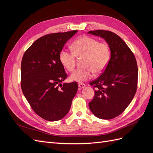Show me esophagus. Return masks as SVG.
I'll list each match as a JSON object with an SVG mask.
<instances>
[{
	"instance_id": "esophagus-1",
	"label": "esophagus",
	"mask_w": 153,
	"mask_h": 153,
	"mask_svg": "<svg viewBox=\"0 0 153 153\" xmlns=\"http://www.w3.org/2000/svg\"><path fill=\"white\" fill-rule=\"evenodd\" d=\"M78 87H79V88L80 89H84V88L85 87V85L84 84H78Z\"/></svg>"
}]
</instances>
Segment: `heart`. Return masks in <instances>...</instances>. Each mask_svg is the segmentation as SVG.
Returning a JSON list of instances; mask_svg holds the SVG:
<instances>
[{
	"label": "heart",
	"instance_id": "heart-1",
	"mask_svg": "<svg viewBox=\"0 0 153 153\" xmlns=\"http://www.w3.org/2000/svg\"><path fill=\"white\" fill-rule=\"evenodd\" d=\"M73 52L62 49L59 53V61L64 68L69 71L75 67L76 57H84L82 66L70 76L71 81L84 82L93 76L94 72H103L110 60L111 52L108 45L100 43L98 39L89 36H82L77 39L72 45Z\"/></svg>",
	"mask_w": 153,
	"mask_h": 153
}]
</instances>
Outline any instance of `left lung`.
Returning <instances> with one entry per match:
<instances>
[{
	"instance_id": "1",
	"label": "left lung",
	"mask_w": 153,
	"mask_h": 153,
	"mask_svg": "<svg viewBox=\"0 0 153 153\" xmlns=\"http://www.w3.org/2000/svg\"><path fill=\"white\" fill-rule=\"evenodd\" d=\"M88 34L101 37L108 43L110 60L104 72L90 83L96 89L89 103L96 117L111 119L118 116L131 103L137 87L138 68L131 50L112 32L97 30Z\"/></svg>"
}]
</instances>
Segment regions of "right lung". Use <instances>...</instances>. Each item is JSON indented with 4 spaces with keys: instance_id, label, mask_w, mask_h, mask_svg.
Listing matches in <instances>:
<instances>
[{
    "instance_id": "add662e5",
    "label": "right lung",
    "mask_w": 153,
    "mask_h": 153,
    "mask_svg": "<svg viewBox=\"0 0 153 153\" xmlns=\"http://www.w3.org/2000/svg\"><path fill=\"white\" fill-rule=\"evenodd\" d=\"M77 32H58L41 37L23 56V94L34 112L47 121H57L65 117L76 94V82L61 84L67 75L59 61V53Z\"/></svg>"
}]
</instances>
